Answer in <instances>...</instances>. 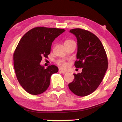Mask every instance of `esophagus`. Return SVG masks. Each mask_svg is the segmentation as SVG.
Masks as SVG:
<instances>
[{
	"label": "esophagus",
	"mask_w": 122,
	"mask_h": 122,
	"mask_svg": "<svg viewBox=\"0 0 122 122\" xmlns=\"http://www.w3.org/2000/svg\"><path fill=\"white\" fill-rule=\"evenodd\" d=\"M59 72H61V73H64V74L67 73V72H66V71H64V70H62V69H59Z\"/></svg>",
	"instance_id": "34e87169"
}]
</instances>
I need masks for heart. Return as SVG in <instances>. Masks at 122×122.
Masks as SVG:
<instances>
[{
    "label": "heart",
    "instance_id": "heart-1",
    "mask_svg": "<svg viewBox=\"0 0 122 122\" xmlns=\"http://www.w3.org/2000/svg\"><path fill=\"white\" fill-rule=\"evenodd\" d=\"M71 41H72L69 40H67L65 41V43H68V42H71ZM57 64H58V65H59L60 67H61V68H68V63H67L66 62H65V61H63V60H60V61H57Z\"/></svg>",
    "mask_w": 122,
    "mask_h": 122
}]
</instances>
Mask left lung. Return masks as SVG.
<instances>
[{
	"instance_id": "obj_1",
	"label": "left lung",
	"mask_w": 122,
	"mask_h": 122,
	"mask_svg": "<svg viewBox=\"0 0 122 122\" xmlns=\"http://www.w3.org/2000/svg\"><path fill=\"white\" fill-rule=\"evenodd\" d=\"M70 33L77 40L75 65L82 69L81 73L73 74L74 80L68 86L75 95L87 96L97 89L104 78L108 65L107 54L100 40L89 31L74 29Z\"/></svg>"
}]
</instances>
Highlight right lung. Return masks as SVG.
Returning a JSON list of instances; mask_svg holds the SVG:
<instances>
[{
  "instance_id": "obj_1",
  "label": "right lung",
  "mask_w": 122,
  "mask_h": 122,
  "mask_svg": "<svg viewBox=\"0 0 122 122\" xmlns=\"http://www.w3.org/2000/svg\"><path fill=\"white\" fill-rule=\"evenodd\" d=\"M62 29L37 27L31 29L20 39L14 53V66L22 88L31 95L45 91L50 77L58 71L56 65L45 68L40 64L42 57L50 54L51 43L65 31Z\"/></svg>"
}]
</instances>
